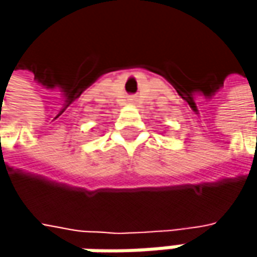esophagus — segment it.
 <instances>
[{"label": "esophagus", "mask_w": 257, "mask_h": 257, "mask_svg": "<svg viewBox=\"0 0 257 257\" xmlns=\"http://www.w3.org/2000/svg\"><path fill=\"white\" fill-rule=\"evenodd\" d=\"M129 102H131V104H134V98H131V99H129Z\"/></svg>", "instance_id": "1"}]
</instances>
